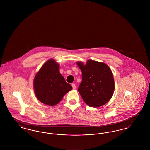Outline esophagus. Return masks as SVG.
<instances>
[{
	"instance_id": "34e87169",
	"label": "esophagus",
	"mask_w": 150,
	"mask_h": 150,
	"mask_svg": "<svg viewBox=\"0 0 150 150\" xmlns=\"http://www.w3.org/2000/svg\"><path fill=\"white\" fill-rule=\"evenodd\" d=\"M72 86V89H76V86H75V84H71Z\"/></svg>"
}]
</instances>
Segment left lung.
Listing matches in <instances>:
<instances>
[{
	"label": "left lung",
	"mask_w": 150,
	"mask_h": 150,
	"mask_svg": "<svg viewBox=\"0 0 150 150\" xmlns=\"http://www.w3.org/2000/svg\"><path fill=\"white\" fill-rule=\"evenodd\" d=\"M82 72V81L78 91L83 100L91 107L105 105L111 98L114 92L112 73L107 64L88 60L86 65L77 62Z\"/></svg>",
	"instance_id": "left-lung-1"
}]
</instances>
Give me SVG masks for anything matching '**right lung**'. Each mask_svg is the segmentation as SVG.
<instances>
[{
	"mask_svg": "<svg viewBox=\"0 0 150 150\" xmlns=\"http://www.w3.org/2000/svg\"><path fill=\"white\" fill-rule=\"evenodd\" d=\"M59 68V64L54 60L50 59L43 64L34 79V87L37 98L49 106L57 105L72 88L66 82Z\"/></svg>",
	"mask_w": 150,
	"mask_h": 150,
	"instance_id": "right-lung-1",
	"label": "right lung"
}]
</instances>
